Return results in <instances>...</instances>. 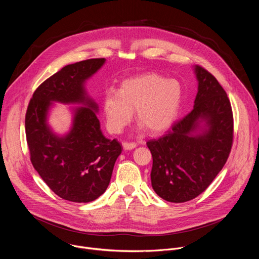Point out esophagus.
I'll list each match as a JSON object with an SVG mask.
<instances>
[{"label": "esophagus", "instance_id": "1", "mask_svg": "<svg viewBox=\"0 0 259 259\" xmlns=\"http://www.w3.org/2000/svg\"><path fill=\"white\" fill-rule=\"evenodd\" d=\"M122 145H123V149L125 151H130L136 147V143H134V142H123Z\"/></svg>", "mask_w": 259, "mask_h": 259}]
</instances>
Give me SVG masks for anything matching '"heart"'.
<instances>
[{
    "mask_svg": "<svg viewBox=\"0 0 259 259\" xmlns=\"http://www.w3.org/2000/svg\"><path fill=\"white\" fill-rule=\"evenodd\" d=\"M182 101V89L175 80L157 73L125 80L116 91L109 89L102 101L106 128L114 134L121 133L131 122L133 112L140 128L151 133H161L174 123Z\"/></svg>",
    "mask_w": 259,
    "mask_h": 259,
    "instance_id": "heart-1",
    "label": "heart"
}]
</instances>
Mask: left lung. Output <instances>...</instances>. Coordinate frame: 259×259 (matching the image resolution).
<instances>
[{
  "instance_id": "left-lung-1",
  "label": "left lung",
  "mask_w": 259,
  "mask_h": 259,
  "mask_svg": "<svg viewBox=\"0 0 259 259\" xmlns=\"http://www.w3.org/2000/svg\"><path fill=\"white\" fill-rule=\"evenodd\" d=\"M198 92L192 112L172 131L147 142L152 156V187L163 200L183 203L202 194L224 168L233 143V113L218 81L193 66Z\"/></svg>"
}]
</instances>
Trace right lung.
Here are the masks:
<instances>
[{
    "mask_svg": "<svg viewBox=\"0 0 259 259\" xmlns=\"http://www.w3.org/2000/svg\"><path fill=\"white\" fill-rule=\"evenodd\" d=\"M105 58L88 59L62 67L32 95L25 116L30 161L47 186L60 198L88 203L107 189L122 145L106 138L97 119L98 104L88 94L87 81L104 65ZM54 103L71 107L72 123L63 135L49 124Z\"/></svg>",
    "mask_w": 259,
    "mask_h": 259,
    "instance_id": "obj_1",
    "label": "right lung"
}]
</instances>
